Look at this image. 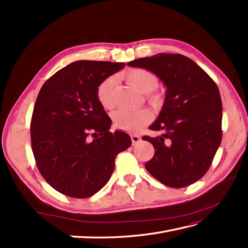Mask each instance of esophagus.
<instances>
[{"label":"esophagus","instance_id":"esophagus-1","mask_svg":"<svg viewBox=\"0 0 248 248\" xmlns=\"http://www.w3.org/2000/svg\"><path fill=\"white\" fill-rule=\"evenodd\" d=\"M131 140H132V143H133V144H138V143H140L141 139H140V135L133 134V135H131Z\"/></svg>","mask_w":248,"mask_h":248}]
</instances>
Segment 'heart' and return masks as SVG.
Masks as SVG:
<instances>
[{
	"label": "heart",
	"mask_w": 248,
	"mask_h": 248,
	"mask_svg": "<svg viewBox=\"0 0 248 248\" xmlns=\"http://www.w3.org/2000/svg\"><path fill=\"white\" fill-rule=\"evenodd\" d=\"M125 80L130 85L141 93H149L157 87V78L154 73L146 69H133L125 73ZM115 84V78L108 77L99 84L97 88V99L99 103L104 108H110L113 107L112 91ZM149 99L152 102H156L159 100L157 94H149ZM151 115L147 109L139 110H125L118 109L113 113L114 124L117 128L129 131V132H135L139 131L146 124L149 123Z\"/></svg>",
	"instance_id": "heart-1"
}]
</instances>
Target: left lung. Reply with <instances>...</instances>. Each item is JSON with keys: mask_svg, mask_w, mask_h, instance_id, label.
Listing matches in <instances>:
<instances>
[{"mask_svg": "<svg viewBox=\"0 0 248 248\" xmlns=\"http://www.w3.org/2000/svg\"><path fill=\"white\" fill-rule=\"evenodd\" d=\"M154 73L166 86L164 103L144 136L155 147L145 164L156 180L170 187L198 181L213 161L222 141V100L217 84L202 67L181 54L157 53L128 62Z\"/></svg>", "mask_w": 248, "mask_h": 248, "instance_id": "obj_1", "label": "left lung"}]
</instances>
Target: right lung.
Instances as JSON below:
<instances>
[{
	"mask_svg": "<svg viewBox=\"0 0 248 248\" xmlns=\"http://www.w3.org/2000/svg\"><path fill=\"white\" fill-rule=\"evenodd\" d=\"M124 66L77 61L40 89L31 121V149L46 181L66 196L99 192L112 176L116 155L132 144L123 131L110 132L112 120L97 99L99 84ZM89 134L96 138L89 141Z\"/></svg>",
	"mask_w": 248,
	"mask_h": 248,
	"instance_id": "add662e5",
	"label": "right lung"
}]
</instances>
